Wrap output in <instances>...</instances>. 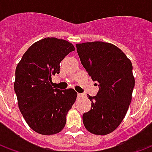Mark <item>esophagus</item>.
<instances>
[{
    "mask_svg": "<svg viewBox=\"0 0 152 152\" xmlns=\"http://www.w3.org/2000/svg\"><path fill=\"white\" fill-rule=\"evenodd\" d=\"M81 96H82V94H79V93L77 94V97H78V98H80V97H81Z\"/></svg>",
    "mask_w": 152,
    "mask_h": 152,
    "instance_id": "34e87169",
    "label": "esophagus"
}]
</instances>
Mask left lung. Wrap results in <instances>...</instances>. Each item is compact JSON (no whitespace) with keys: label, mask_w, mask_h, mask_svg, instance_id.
Masks as SVG:
<instances>
[{"label":"left lung","mask_w":152,"mask_h":152,"mask_svg":"<svg viewBox=\"0 0 152 152\" xmlns=\"http://www.w3.org/2000/svg\"><path fill=\"white\" fill-rule=\"evenodd\" d=\"M81 63L94 81L99 83L97 96L88 98L91 109L83 115L87 130L96 135L111 134L127 113L135 85L132 63L115 45L102 41L76 44Z\"/></svg>","instance_id":"left-lung-1"}]
</instances>
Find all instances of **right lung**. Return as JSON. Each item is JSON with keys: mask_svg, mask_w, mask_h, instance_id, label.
I'll use <instances>...</instances> for the list:
<instances>
[{"mask_svg": "<svg viewBox=\"0 0 152 152\" xmlns=\"http://www.w3.org/2000/svg\"><path fill=\"white\" fill-rule=\"evenodd\" d=\"M74 50L69 41L44 38L28 48L16 66L14 88L18 108L29 127L38 134H56L66 124L77 93L73 89H53L51 76L59 73L61 61Z\"/></svg>", "mask_w": 152, "mask_h": 152, "instance_id": "obj_1", "label": "right lung"}]
</instances>
